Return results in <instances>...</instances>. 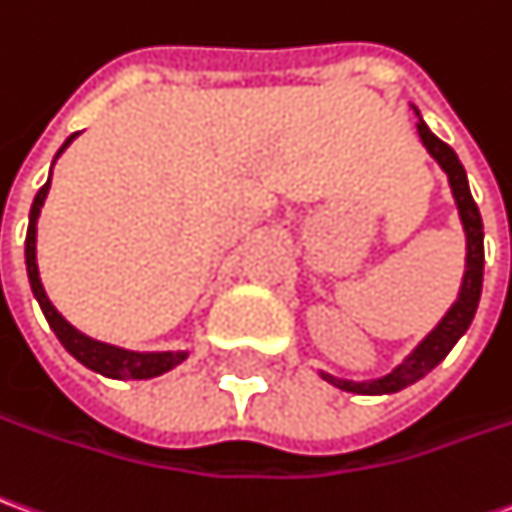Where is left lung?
I'll use <instances>...</instances> for the list:
<instances>
[{"label": "left lung", "mask_w": 512, "mask_h": 512, "mask_svg": "<svg viewBox=\"0 0 512 512\" xmlns=\"http://www.w3.org/2000/svg\"><path fill=\"white\" fill-rule=\"evenodd\" d=\"M410 107H413V113L418 116V138H421L424 149L430 152L432 160L446 174L449 191H452V199H455L460 227H463V235H466V266H463V280H460V288H457L455 302L443 313L441 321L410 349V355H405V360L399 366H393L388 374L374 377V380H346V377H335L330 371H321L318 368V377L321 380L330 382L335 388H341V391L360 393V396L396 393L407 388V385L418 382L421 377H427L432 368L438 366L443 357L455 349V343L466 335L482 296V268H485V246H482V238H485V232H482L480 207H477L474 196H471V188H468L466 169L457 160L455 149L449 144H443L441 138L427 127V121L421 119L418 107Z\"/></svg>", "instance_id": "1"}]
</instances>
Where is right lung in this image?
<instances>
[{
	"label": "right lung",
	"instance_id": "1",
	"mask_svg": "<svg viewBox=\"0 0 512 512\" xmlns=\"http://www.w3.org/2000/svg\"><path fill=\"white\" fill-rule=\"evenodd\" d=\"M77 135L80 132H74V135L66 138V144L57 149L55 160L69 149V144ZM55 160H52V166H55ZM49 185H52V169H49L44 188L32 199L30 227H27V241H24V263H27L32 296L41 305V310H44L46 321H49V327L57 335V341L63 343V349L74 360H80L85 368H91V371L102 374V377H110V380H152V377H160V374H166L171 368L185 363L188 355H191L188 349H177V352H135V349H124V346H116V343L96 341L91 335L77 330L52 305V299L44 291V282H41V271H38V219H41V207H44L46 196H49Z\"/></svg>",
	"mask_w": 512,
	"mask_h": 512
}]
</instances>
